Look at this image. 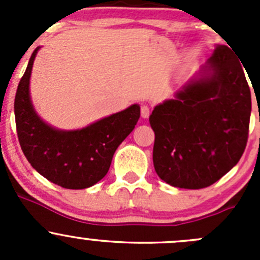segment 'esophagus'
Returning a JSON list of instances; mask_svg holds the SVG:
<instances>
[{"instance_id": "obj_1", "label": "esophagus", "mask_w": 260, "mask_h": 260, "mask_svg": "<svg viewBox=\"0 0 260 260\" xmlns=\"http://www.w3.org/2000/svg\"><path fill=\"white\" fill-rule=\"evenodd\" d=\"M149 113H151V111H149V107L148 106H142V107H141V115H142V118H148L149 117Z\"/></svg>"}]
</instances>
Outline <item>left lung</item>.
<instances>
[{
    "instance_id": "8db88e82",
    "label": "left lung",
    "mask_w": 260,
    "mask_h": 260,
    "mask_svg": "<svg viewBox=\"0 0 260 260\" xmlns=\"http://www.w3.org/2000/svg\"><path fill=\"white\" fill-rule=\"evenodd\" d=\"M250 112L242 64L228 46L215 45L200 72L149 115L159 179L191 190L221 179L245 149Z\"/></svg>"
}]
</instances>
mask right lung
Returning <instances> with one entry per match:
<instances>
[{
    "label": "right lung",
    "mask_w": 260,
    "mask_h": 260,
    "mask_svg": "<svg viewBox=\"0 0 260 260\" xmlns=\"http://www.w3.org/2000/svg\"><path fill=\"white\" fill-rule=\"evenodd\" d=\"M39 49L34 50L15 96L18 141L31 166L45 179L72 190L90 187L111 167L118 146L135 129L138 104L104 117L80 129H57L36 113L30 96V78Z\"/></svg>",
    "instance_id": "right-lung-1"
}]
</instances>
